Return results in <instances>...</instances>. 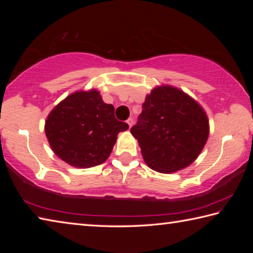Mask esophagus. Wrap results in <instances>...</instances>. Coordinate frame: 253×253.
I'll return each mask as SVG.
<instances>
[{
	"label": "esophagus",
	"instance_id": "obj_1",
	"mask_svg": "<svg viewBox=\"0 0 253 253\" xmlns=\"http://www.w3.org/2000/svg\"><path fill=\"white\" fill-rule=\"evenodd\" d=\"M127 124H128V126L131 127L132 124H134V119H132V118H128V119H127Z\"/></svg>",
	"mask_w": 253,
	"mask_h": 253
}]
</instances>
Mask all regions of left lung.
I'll list each match as a JSON object with an SVG mask.
<instances>
[{
    "label": "left lung",
    "mask_w": 253,
    "mask_h": 253,
    "mask_svg": "<svg viewBox=\"0 0 253 253\" xmlns=\"http://www.w3.org/2000/svg\"><path fill=\"white\" fill-rule=\"evenodd\" d=\"M130 132L149 168L173 173L193 163L209 137V121L198 102L169 85L153 89Z\"/></svg>",
    "instance_id": "left-lung-1"
}]
</instances>
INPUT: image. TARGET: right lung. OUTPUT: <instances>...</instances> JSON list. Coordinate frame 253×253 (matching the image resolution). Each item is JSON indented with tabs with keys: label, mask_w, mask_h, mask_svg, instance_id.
<instances>
[{
	"label": "right lung",
	"mask_w": 253,
	"mask_h": 253,
	"mask_svg": "<svg viewBox=\"0 0 253 253\" xmlns=\"http://www.w3.org/2000/svg\"><path fill=\"white\" fill-rule=\"evenodd\" d=\"M44 128L55 155L87 169L108 158L118 132L128 129V124L119 122L114 106L105 104L97 90H90L77 91L55 106Z\"/></svg>",
	"instance_id": "right-lung-1"
}]
</instances>
